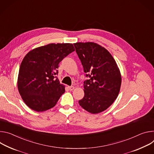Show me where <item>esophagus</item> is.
Segmentation results:
<instances>
[{
    "label": "esophagus",
    "instance_id": "esophagus-1",
    "mask_svg": "<svg viewBox=\"0 0 154 154\" xmlns=\"http://www.w3.org/2000/svg\"><path fill=\"white\" fill-rule=\"evenodd\" d=\"M74 89H75L74 86H68V89H69L70 91H73V90H74Z\"/></svg>",
    "mask_w": 154,
    "mask_h": 154
}]
</instances>
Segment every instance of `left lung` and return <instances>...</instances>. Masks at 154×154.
<instances>
[{"mask_svg": "<svg viewBox=\"0 0 154 154\" xmlns=\"http://www.w3.org/2000/svg\"><path fill=\"white\" fill-rule=\"evenodd\" d=\"M89 79L84 81V96L79 105L92 114L108 108L120 91L122 77L114 59L104 47L94 42L73 44Z\"/></svg>", "mask_w": 154, "mask_h": 154, "instance_id": "obj_1", "label": "left lung"}]
</instances>
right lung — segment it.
I'll return each mask as SVG.
<instances>
[{
  "label": "right lung",
  "instance_id": "right-lung-1",
  "mask_svg": "<svg viewBox=\"0 0 154 154\" xmlns=\"http://www.w3.org/2000/svg\"><path fill=\"white\" fill-rule=\"evenodd\" d=\"M75 51L72 43H50L33 49L24 57L17 86L26 105L37 112L53 108L65 92L56 75L59 63Z\"/></svg>",
  "mask_w": 154,
  "mask_h": 154
}]
</instances>
